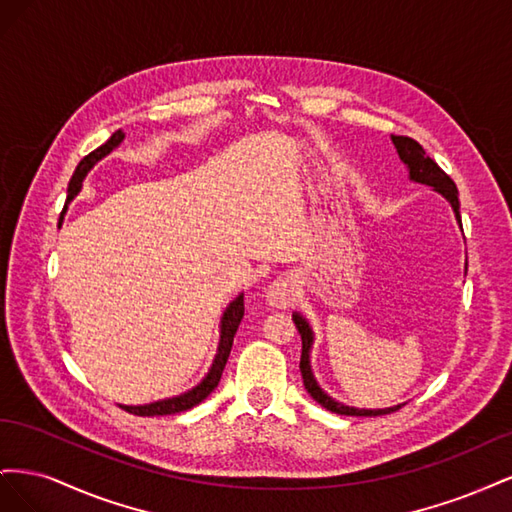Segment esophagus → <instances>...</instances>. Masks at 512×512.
<instances>
[{
  "label": "esophagus",
  "mask_w": 512,
  "mask_h": 512,
  "mask_svg": "<svg viewBox=\"0 0 512 512\" xmlns=\"http://www.w3.org/2000/svg\"><path fill=\"white\" fill-rule=\"evenodd\" d=\"M294 290H297V284H294L292 275H280L277 280H273L265 292V301L271 307L277 309H286L292 299H294Z\"/></svg>",
  "instance_id": "obj_1"
}]
</instances>
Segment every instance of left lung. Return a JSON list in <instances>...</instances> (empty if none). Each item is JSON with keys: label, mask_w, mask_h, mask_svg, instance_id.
<instances>
[{"label": "left lung", "mask_w": 512, "mask_h": 512, "mask_svg": "<svg viewBox=\"0 0 512 512\" xmlns=\"http://www.w3.org/2000/svg\"><path fill=\"white\" fill-rule=\"evenodd\" d=\"M391 141L397 149V156L399 160L404 162V166L408 168V177L414 183H423L429 185V188L436 190L438 194H442L448 203H451L453 211H455V218L461 224V215H459V192H457V185L455 181L448 177L444 170L433 162L425 149L418 145L414 138L408 136H391ZM294 324H297V329L301 333V342H303V350H301V376H303V384L307 393L312 395L322 408H327L335 414H344V416H380V414H391L395 410H399L404 404L393 406V408H378V410H365V408H352L342 404V401L333 399L329 393H324L322 386L318 384L314 371H312V348H314V331L309 327V322L305 316H301L299 312L292 314Z\"/></svg>", "instance_id": "8db88e82"}]
</instances>
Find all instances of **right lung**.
I'll return each instance as SVG.
<instances>
[{
    "label": "right lung",
    "instance_id": "obj_1",
    "mask_svg": "<svg viewBox=\"0 0 512 512\" xmlns=\"http://www.w3.org/2000/svg\"><path fill=\"white\" fill-rule=\"evenodd\" d=\"M123 138H126V134H123L121 130L113 132V136L108 138L104 145H100L96 151H91L89 156H85L81 160V164L76 166L74 175H72V179L68 183L66 207L83 190V181H85L89 170L94 168L102 158H106L108 153L115 151L123 143ZM59 226H61V220H59ZM243 314H245V305H243V292H241L224 309L222 320H220L218 350H215V359H213V363H211V367L207 371V376L200 380L196 386H192L190 391H185V393L175 395V397H166V399H160V401H151V404H143V406H121V408L126 410V412H130V414H136V416H164V414L185 412V410L198 406L200 401L207 399L211 395V391L215 389V386H218V382L222 378V371L226 367L228 354H230V348H232V339H235V333H237L239 324L243 320Z\"/></svg>",
    "mask_w": 512,
    "mask_h": 512
}]
</instances>
